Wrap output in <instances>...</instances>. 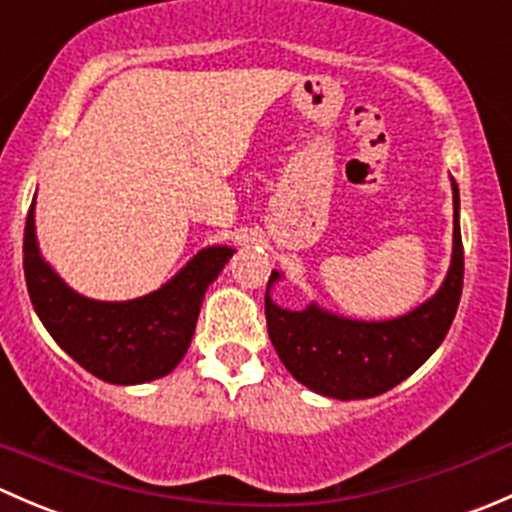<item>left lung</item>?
<instances>
[{
    "mask_svg": "<svg viewBox=\"0 0 512 512\" xmlns=\"http://www.w3.org/2000/svg\"><path fill=\"white\" fill-rule=\"evenodd\" d=\"M272 272L270 282L277 280ZM463 292V242L458 185L453 183V260L433 299L389 322H354L312 304L304 312L265 297L267 332L282 364L299 384L332 399H369L411 376L446 339Z\"/></svg>",
    "mask_w": 512,
    "mask_h": 512,
    "instance_id": "1",
    "label": "left lung"
}]
</instances>
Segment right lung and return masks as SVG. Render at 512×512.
Listing matches in <instances>:
<instances>
[{
  "mask_svg": "<svg viewBox=\"0 0 512 512\" xmlns=\"http://www.w3.org/2000/svg\"><path fill=\"white\" fill-rule=\"evenodd\" d=\"M208 247L178 277L131 302H94L69 289L41 260L34 205L24 225V277L41 324L61 349L108 384H143L180 364L193 339L205 289L232 257Z\"/></svg>",
  "mask_w": 512,
  "mask_h": 512,
  "instance_id": "1",
  "label": "right lung"
}]
</instances>
